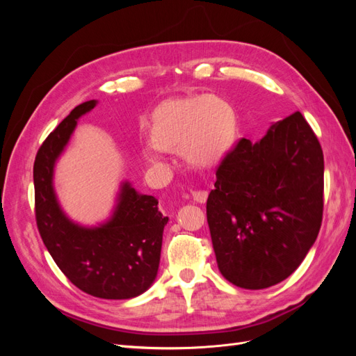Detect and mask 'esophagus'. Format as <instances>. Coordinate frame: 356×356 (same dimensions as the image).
Instances as JSON below:
<instances>
[{
	"instance_id": "esophagus-1",
	"label": "esophagus",
	"mask_w": 356,
	"mask_h": 356,
	"mask_svg": "<svg viewBox=\"0 0 356 356\" xmlns=\"http://www.w3.org/2000/svg\"><path fill=\"white\" fill-rule=\"evenodd\" d=\"M191 196H193V200L197 202V203H204L208 199V191L204 190H197V191H191Z\"/></svg>"
}]
</instances>
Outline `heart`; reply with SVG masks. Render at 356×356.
<instances>
[{
    "label": "heart",
    "mask_w": 356,
    "mask_h": 356,
    "mask_svg": "<svg viewBox=\"0 0 356 356\" xmlns=\"http://www.w3.org/2000/svg\"><path fill=\"white\" fill-rule=\"evenodd\" d=\"M238 117L233 106L218 96H188L160 104L152 114L148 141L159 152H178L186 165L212 168L233 145ZM149 163H160L154 152Z\"/></svg>",
    "instance_id": "1"
}]
</instances>
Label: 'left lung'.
Masks as SVG:
<instances>
[{"mask_svg":"<svg viewBox=\"0 0 356 356\" xmlns=\"http://www.w3.org/2000/svg\"><path fill=\"white\" fill-rule=\"evenodd\" d=\"M324 154L301 113L241 139L217 170L207 215L221 275L236 286L282 282L314 246L324 209Z\"/></svg>","mask_w":356,"mask_h":356,"instance_id":"left-lung-1","label":"left lung"}]
</instances>
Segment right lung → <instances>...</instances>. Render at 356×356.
I'll list each match as a JSON object with an SVG mask.
<instances>
[{
    "mask_svg": "<svg viewBox=\"0 0 356 356\" xmlns=\"http://www.w3.org/2000/svg\"><path fill=\"white\" fill-rule=\"evenodd\" d=\"M98 101L83 102L40 147L34 163L35 218L41 239L58 267L84 293L105 300L141 296L157 276L163 229L169 218L154 196L122 182L111 217L93 227L74 222L60 208L53 175L77 120Z\"/></svg>",
    "mask_w": 356,
    "mask_h": 356,
    "instance_id": "obj_1",
    "label": "right lung"
}]
</instances>
